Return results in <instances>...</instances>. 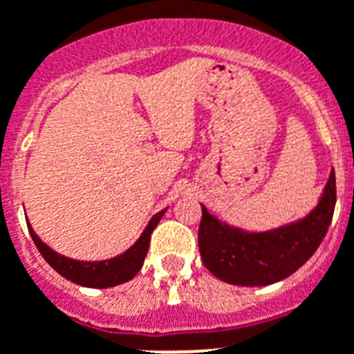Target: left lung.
<instances>
[{"instance_id":"1","label":"left lung","mask_w":354,"mask_h":354,"mask_svg":"<svg viewBox=\"0 0 354 354\" xmlns=\"http://www.w3.org/2000/svg\"><path fill=\"white\" fill-rule=\"evenodd\" d=\"M337 204L335 170L306 217L268 232H248L226 223L203 206L198 250L204 266L233 286H270L288 279L311 259L328 233Z\"/></svg>"}]
</instances>
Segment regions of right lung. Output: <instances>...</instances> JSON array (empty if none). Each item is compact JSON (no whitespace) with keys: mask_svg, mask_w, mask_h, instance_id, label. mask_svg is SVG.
<instances>
[{"mask_svg":"<svg viewBox=\"0 0 354 354\" xmlns=\"http://www.w3.org/2000/svg\"><path fill=\"white\" fill-rule=\"evenodd\" d=\"M166 213V208L160 209L150 218L148 226L145 227V232L137 239L127 251H122L121 255L113 257V259H106V261H75V259H68L65 255H59L57 251L52 250L50 246H46L45 242L41 241L36 235L34 227L28 223V232H30L32 241L39 250L48 264L54 268L61 277H65L66 280L74 282V284L84 286V288H113V286L124 284L128 280L139 273V270L145 264V257L148 253V246H150L151 232L156 230L162 215Z\"/></svg>","mask_w":354,"mask_h":354,"instance_id":"add662e5","label":"right lung"}]
</instances>
